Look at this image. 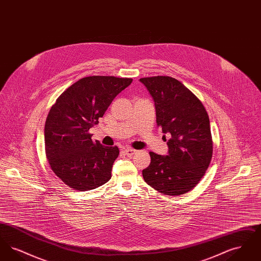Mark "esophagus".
Masks as SVG:
<instances>
[{"instance_id":"esophagus-1","label":"esophagus","mask_w":261,"mask_h":261,"mask_svg":"<svg viewBox=\"0 0 261 261\" xmlns=\"http://www.w3.org/2000/svg\"><path fill=\"white\" fill-rule=\"evenodd\" d=\"M124 153L127 156H132L136 153V149H131V148H125Z\"/></svg>"}]
</instances>
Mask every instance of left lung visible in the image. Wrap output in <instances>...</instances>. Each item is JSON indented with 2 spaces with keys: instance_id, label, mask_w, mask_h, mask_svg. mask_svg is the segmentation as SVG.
Masks as SVG:
<instances>
[{
  "instance_id": "left-lung-1",
  "label": "left lung",
  "mask_w": 261,
  "mask_h": 261,
  "mask_svg": "<svg viewBox=\"0 0 261 261\" xmlns=\"http://www.w3.org/2000/svg\"><path fill=\"white\" fill-rule=\"evenodd\" d=\"M154 101L156 124L167 141L166 155L149 152L150 163L143 170L145 182L168 196L186 194L198 184L212 158L207 112L188 88L169 76L141 78Z\"/></svg>"
}]
</instances>
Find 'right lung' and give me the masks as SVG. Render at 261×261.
Here are the masks:
<instances>
[{"mask_svg":"<svg viewBox=\"0 0 261 261\" xmlns=\"http://www.w3.org/2000/svg\"><path fill=\"white\" fill-rule=\"evenodd\" d=\"M132 81L114 76L84 77L51 107L44 131L46 155L51 170L73 190L90 191L112 178L119 149L93 142L89 130Z\"/></svg>","mask_w":261,"mask_h":261,"instance_id":"right-lung-1","label":"right lung"}]
</instances>
